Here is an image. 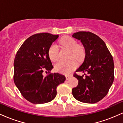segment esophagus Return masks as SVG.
Segmentation results:
<instances>
[{
	"label": "esophagus",
	"instance_id": "34e87169",
	"mask_svg": "<svg viewBox=\"0 0 123 123\" xmlns=\"http://www.w3.org/2000/svg\"><path fill=\"white\" fill-rule=\"evenodd\" d=\"M72 75H66V79L67 80H69L70 78H71V77H72Z\"/></svg>",
	"mask_w": 123,
	"mask_h": 123
}]
</instances>
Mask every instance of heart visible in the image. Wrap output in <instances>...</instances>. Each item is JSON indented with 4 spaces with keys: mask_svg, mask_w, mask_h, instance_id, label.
I'll return each instance as SVG.
<instances>
[{
    "mask_svg": "<svg viewBox=\"0 0 123 123\" xmlns=\"http://www.w3.org/2000/svg\"><path fill=\"white\" fill-rule=\"evenodd\" d=\"M63 47L70 51L69 57L73 58L76 61L80 62L83 60L85 55V51L83 46L77 44V42L69 36H65L60 41ZM49 55L51 61H57L59 57V49L55 44H52L49 48ZM76 68L75 61L71 59L68 61H60L55 65V69L58 72L63 74H69Z\"/></svg>",
    "mask_w": 123,
    "mask_h": 123,
    "instance_id": "obj_1",
    "label": "heart"
}]
</instances>
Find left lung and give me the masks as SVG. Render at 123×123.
Here are the masks:
<instances>
[{"instance_id": "obj_1", "label": "left lung", "mask_w": 123, "mask_h": 123, "mask_svg": "<svg viewBox=\"0 0 123 123\" xmlns=\"http://www.w3.org/2000/svg\"><path fill=\"white\" fill-rule=\"evenodd\" d=\"M72 37L80 40L86 53L84 62L76 70L84 76L73 75L79 83L72 89L73 96L81 102L95 104L107 95L113 82V59L105 42L94 33L81 31Z\"/></svg>"}]
</instances>
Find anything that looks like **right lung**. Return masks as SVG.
<instances>
[{"label": "right lung", "instance_id": "1", "mask_svg": "<svg viewBox=\"0 0 123 123\" xmlns=\"http://www.w3.org/2000/svg\"><path fill=\"white\" fill-rule=\"evenodd\" d=\"M58 37L49 33L35 34L24 42L16 54L14 81L24 98L32 104L51 101L57 95V86L66 80L58 73L43 75V69L50 73L53 68L49 50Z\"/></svg>", "mask_w": 123, "mask_h": 123}]
</instances>
